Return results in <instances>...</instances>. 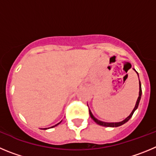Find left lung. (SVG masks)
I'll return each instance as SVG.
<instances>
[{
	"mask_svg": "<svg viewBox=\"0 0 156 156\" xmlns=\"http://www.w3.org/2000/svg\"><path fill=\"white\" fill-rule=\"evenodd\" d=\"M134 71H135V69H134ZM137 72V71H136ZM137 75H138V73L137 72ZM138 78H139V76H138ZM141 93H142V91H141V81H140L139 80V96H138V98H137V102H136V104H135V106H134V109L132 110V112H131V113H130V115H129L128 116H127V118L124 119V120H123V121H120V122H116V123H108V122H103V121H101V120H98V119H96L95 117V116L92 115V112H91V110L89 109V114H90V116L91 118L92 119V120H94V121L95 122V123H97V124H99V125L100 126H103V127H119V126H121L123 125V124H124L125 123H127V121H128L129 120H130V118H131V116H132L133 113H134V111H135L136 109H137V107H138V105H139V102H140V100H141Z\"/></svg>",
	"mask_w": 156,
	"mask_h": 156,
	"instance_id": "1",
	"label": "left lung"
}]
</instances>
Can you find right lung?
Masks as SVG:
<instances>
[{
	"mask_svg": "<svg viewBox=\"0 0 156 156\" xmlns=\"http://www.w3.org/2000/svg\"><path fill=\"white\" fill-rule=\"evenodd\" d=\"M61 123V122H60V123H57V124H56V125L53 126V127H56V126H57V125H58V124H60V123ZM44 129H45V130H47V128H44Z\"/></svg>",
	"mask_w": 156,
	"mask_h": 156,
	"instance_id": "right-lung-1",
	"label": "right lung"
}]
</instances>
